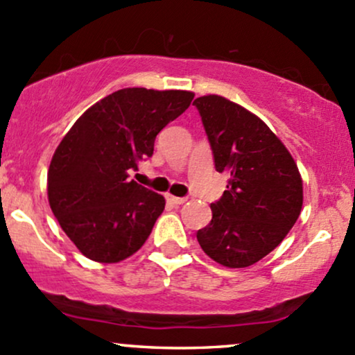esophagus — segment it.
<instances>
[{
	"mask_svg": "<svg viewBox=\"0 0 355 355\" xmlns=\"http://www.w3.org/2000/svg\"><path fill=\"white\" fill-rule=\"evenodd\" d=\"M166 199H167V201H169V202H171V205H176V206H179V205H182V202H184V201H186V198H178V196H171V194H169V196H167Z\"/></svg>",
	"mask_w": 355,
	"mask_h": 355,
	"instance_id": "obj_1",
	"label": "esophagus"
}]
</instances>
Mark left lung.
I'll use <instances>...</instances> for the list:
<instances>
[{"mask_svg":"<svg viewBox=\"0 0 355 355\" xmlns=\"http://www.w3.org/2000/svg\"><path fill=\"white\" fill-rule=\"evenodd\" d=\"M196 105L218 173L230 176L196 233L202 252L228 268H245L273 252L295 225L304 202L298 167L268 125L220 95Z\"/></svg>","mask_w":355,"mask_h":355,"instance_id":"8db88e82","label":"left lung"}]
</instances>
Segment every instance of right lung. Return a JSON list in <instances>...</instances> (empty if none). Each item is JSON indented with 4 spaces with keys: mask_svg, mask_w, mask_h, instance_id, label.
<instances>
[{
    "mask_svg": "<svg viewBox=\"0 0 355 355\" xmlns=\"http://www.w3.org/2000/svg\"><path fill=\"white\" fill-rule=\"evenodd\" d=\"M193 97L186 90H117L62 139L49 169L50 208L87 258L117 263L149 238L166 199L129 179V171L153 156L156 135Z\"/></svg>",
    "mask_w": 355,
    "mask_h": 355,
    "instance_id": "1",
    "label": "right lung"
}]
</instances>
